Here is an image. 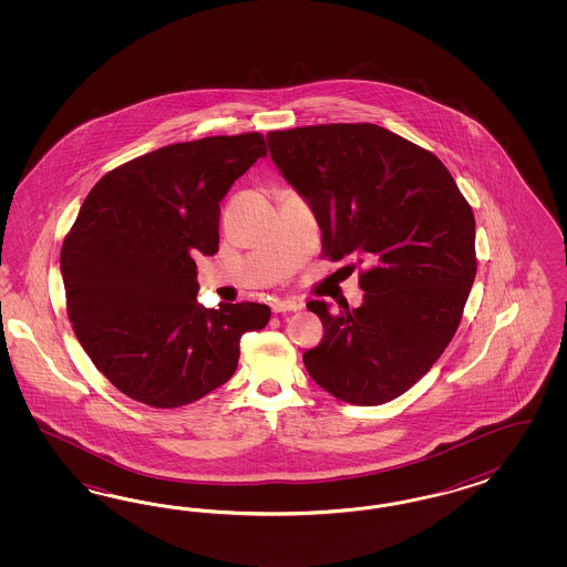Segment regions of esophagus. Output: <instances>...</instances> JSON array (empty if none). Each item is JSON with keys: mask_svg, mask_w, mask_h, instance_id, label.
I'll use <instances>...</instances> for the list:
<instances>
[{"mask_svg": "<svg viewBox=\"0 0 567 567\" xmlns=\"http://www.w3.org/2000/svg\"><path fill=\"white\" fill-rule=\"evenodd\" d=\"M270 308H272L275 313H285V311H297L301 306L295 299H275L270 303Z\"/></svg>", "mask_w": 567, "mask_h": 567, "instance_id": "34e87169", "label": "esophagus"}]
</instances>
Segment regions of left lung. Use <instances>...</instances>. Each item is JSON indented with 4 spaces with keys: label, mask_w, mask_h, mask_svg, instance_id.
<instances>
[{
    "label": "left lung",
    "mask_w": 567,
    "mask_h": 567,
    "mask_svg": "<svg viewBox=\"0 0 567 567\" xmlns=\"http://www.w3.org/2000/svg\"><path fill=\"white\" fill-rule=\"evenodd\" d=\"M268 147L316 214L322 258L363 266L360 308L308 303L324 327L303 353L309 377L353 405L403 395L462 322L478 266L472 207L436 155L378 124L272 131Z\"/></svg>",
    "instance_id": "8db88e82"
}]
</instances>
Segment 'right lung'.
Listing matches in <instances>:
<instances>
[{
  "instance_id": "right-lung-1",
  "label": "right lung",
  "mask_w": 567,
  "mask_h": 567,
  "mask_svg": "<svg viewBox=\"0 0 567 567\" xmlns=\"http://www.w3.org/2000/svg\"><path fill=\"white\" fill-rule=\"evenodd\" d=\"M266 155L259 133L174 143L107 172L60 254L72 330L121 393L181 408L235 374L240 337L270 308L197 303L199 254L218 251L220 202Z\"/></svg>"
}]
</instances>
